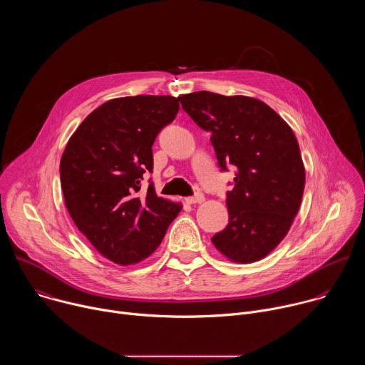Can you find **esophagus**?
<instances>
[{
  "label": "esophagus",
  "mask_w": 365,
  "mask_h": 365,
  "mask_svg": "<svg viewBox=\"0 0 365 365\" xmlns=\"http://www.w3.org/2000/svg\"><path fill=\"white\" fill-rule=\"evenodd\" d=\"M202 202H205V196H203V193H196L195 196L186 197V203H189V205H193V203H202Z\"/></svg>",
  "instance_id": "1"
}]
</instances>
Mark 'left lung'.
Wrapping results in <instances>:
<instances>
[{"mask_svg": "<svg viewBox=\"0 0 365 365\" xmlns=\"http://www.w3.org/2000/svg\"><path fill=\"white\" fill-rule=\"evenodd\" d=\"M178 98L212 134L222 170L235 166V185L227 193L230 222L212 244L232 263L263 259L287 235L303 196L306 175L293 130L257 98L207 91Z\"/></svg>", "mask_w": 365, "mask_h": 365, "instance_id": "8db88e82", "label": "left lung"}]
</instances>
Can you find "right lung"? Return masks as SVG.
I'll return each instance as SVG.
<instances>
[{
  "label": "right lung",
  "instance_id": "obj_1",
  "mask_svg": "<svg viewBox=\"0 0 365 365\" xmlns=\"http://www.w3.org/2000/svg\"><path fill=\"white\" fill-rule=\"evenodd\" d=\"M179 98H114L93 110L71 135L61 159L65 205L93 248L118 266L141 263L160 245L182 203L147 189L151 145L176 118Z\"/></svg>",
  "mask_w": 365,
  "mask_h": 365
}]
</instances>
